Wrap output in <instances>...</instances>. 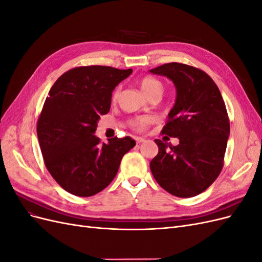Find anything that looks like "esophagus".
<instances>
[{"mask_svg": "<svg viewBox=\"0 0 262 262\" xmlns=\"http://www.w3.org/2000/svg\"><path fill=\"white\" fill-rule=\"evenodd\" d=\"M133 139H134V141H136L137 144H140V143H142V142H144V139L140 138V137H134Z\"/></svg>", "mask_w": 262, "mask_h": 262, "instance_id": "obj_1", "label": "esophagus"}]
</instances>
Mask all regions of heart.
Wrapping results in <instances>:
<instances>
[{
  "label": "heart",
  "mask_w": 262,
  "mask_h": 262,
  "mask_svg": "<svg viewBox=\"0 0 262 262\" xmlns=\"http://www.w3.org/2000/svg\"><path fill=\"white\" fill-rule=\"evenodd\" d=\"M140 86L143 93L146 95L148 98L153 96H160L162 97L164 94V84L161 80L154 77V76H145L141 80ZM119 95H120V87H116L112 94V101L116 102L119 99ZM149 123V118L147 117H139L133 119L131 121V125L138 131H143L146 129V126Z\"/></svg>",
  "instance_id": "obj_1"
}]
</instances>
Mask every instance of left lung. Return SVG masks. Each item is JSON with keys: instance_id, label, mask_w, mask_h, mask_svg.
Wrapping results in <instances>:
<instances>
[{"instance_id": "8db88e82", "label": "left lung", "mask_w": 262, "mask_h": 262, "mask_svg": "<svg viewBox=\"0 0 262 262\" xmlns=\"http://www.w3.org/2000/svg\"><path fill=\"white\" fill-rule=\"evenodd\" d=\"M173 82L175 106L163 134L179 139L173 146L155 140L158 153L149 163L155 180L172 195L190 198L207 190L224 166L229 119L219 87L204 71L171 62L150 70Z\"/></svg>"}]
</instances>
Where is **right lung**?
<instances>
[{
	"label": "right lung",
	"instance_id": "obj_1",
	"mask_svg": "<svg viewBox=\"0 0 262 262\" xmlns=\"http://www.w3.org/2000/svg\"><path fill=\"white\" fill-rule=\"evenodd\" d=\"M132 70L105 66L77 67L63 73L49 92L37 121V136L47 169L66 191L91 196L113 181L130 137L108 143L94 136L100 116L110 110L115 87Z\"/></svg>",
	"mask_w": 262,
	"mask_h": 262
}]
</instances>
